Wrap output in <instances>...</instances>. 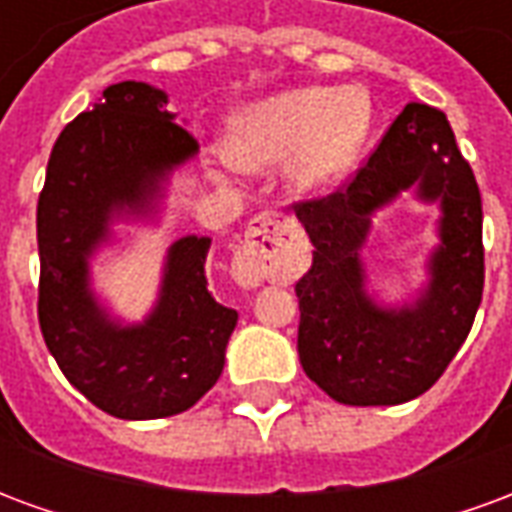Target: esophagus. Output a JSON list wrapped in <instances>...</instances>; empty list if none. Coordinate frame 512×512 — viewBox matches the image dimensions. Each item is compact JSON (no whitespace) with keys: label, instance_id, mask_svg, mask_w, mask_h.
Here are the masks:
<instances>
[{"label":"esophagus","instance_id":"obj_1","mask_svg":"<svg viewBox=\"0 0 512 512\" xmlns=\"http://www.w3.org/2000/svg\"><path fill=\"white\" fill-rule=\"evenodd\" d=\"M301 233L282 213H260L246 227L244 244L233 260V279L241 288L288 279L299 252Z\"/></svg>","mask_w":512,"mask_h":512}]
</instances>
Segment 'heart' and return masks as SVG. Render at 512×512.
<instances>
[{
	"mask_svg": "<svg viewBox=\"0 0 512 512\" xmlns=\"http://www.w3.org/2000/svg\"><path fill=\"white\" fill-rule=\"evenodd\" d=\"M373 128L370 95L359 87H296L246 106L227 120L224 158L246 172L285 164L290 189L326 194L348 178Z\"/></svg>",
	"mask_w": 512,
	"mask_h": 512,
	"instance_id": "1",
	"label": "heart"
}]
</instances>
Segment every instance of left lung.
<instances>
[{"mask_svg": "<svg viewBox=\"0 0 512 512\" xmlns=\"http://www.w3.org/2000/svg\"><path fill=\"white\" fill-rule=\"evenodd\" d=\"M414 190L440 205V244L426 285L400 305L369 290L361 249L372 216ZM312 266L296 282L304 373L345 406H397L439 381L469 337L483 301V202L450 120L428 104H406L348 189L301 202Z\"/></svg>", "mask_w": 512, "mask_h": 512, "instance_id": "obj_1", "label": "left lung"}]
</instances>
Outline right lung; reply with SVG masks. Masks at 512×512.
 <instances>
[{
    "mask_svg": "<svg viewBox=\"0 0 512 512\" xmlns=\"http://www.w3.org/2000/svg\"><path fill=\"white\" fill-rule=\"evenodd\" d=\"M175 117L153 84L106 87L54 142L38 200L40 332L65 378L120 419L194 406L222 376L238 323V312L208 293V235L169 246L142 321H123L93 288V257L115 244V224L156 222L172 172L200 153Z\"/></svg>",
    "mask_w": 512,
    "mask_h": 512,
    "instance_id": "1",
    "label": "right lung"
}]
</instances>
